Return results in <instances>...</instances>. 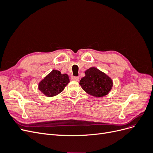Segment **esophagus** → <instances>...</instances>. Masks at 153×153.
<instances>
[{
	"instance_id": "obj_1",
	"label": "esophagus",
	"mask_w": 153,
	"mask_h": 153,
	"mask_svg": "<svg viewBox=\"0 0 153 153\" xmlns=\"http://www.w3.org/2000/svg\"><path fill=\"white\" fill-rule=\"evenodd\" d=\"M71 80H74V81H78V80H79V77H78V76H72Z\"/></svg>"
}]
</instances>
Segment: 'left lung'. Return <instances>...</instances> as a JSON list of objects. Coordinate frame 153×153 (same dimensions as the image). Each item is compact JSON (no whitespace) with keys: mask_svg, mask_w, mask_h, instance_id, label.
<instances>
[{"mask_svg":"<svg viewBox=\"0 0 153 153\" xmlns=\"http://www.w3.org/2000/svg\"><path fill=\"white\" fill-rule=\"evenodd\" d=\"M85 74L79 84L87 94L100 98L107 95L112 89V78L98 68L91 67L87 69Z\"/></svg>","mask_w":153,"mask_h":153,"instance_id":"1","label":"left lung"}]
</instances>
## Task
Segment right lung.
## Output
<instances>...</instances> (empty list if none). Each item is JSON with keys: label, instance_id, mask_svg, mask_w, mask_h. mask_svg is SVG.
I'll use <instances>...</instances> for the list:
<instances>
[{"label": "right lung", "instance_id": "right-lung-1", "mask_svg": "<svg viewBox=\"0 0 153 153\" xmlns=\"http://www.w3.org/2000/svg\"><path fill=\"white\" fill-rule=\"evenodd\" d=\"M69 83V78L67 74H62L57 69H53L39 82L38 89L45 96L53 97L63 91Z\"/></svg>", "mask_w": 153, "mask_h": 153}]
</instances>
